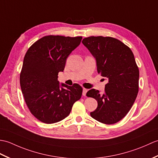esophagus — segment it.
Returning <instances> with one entry per match:
<instances>
[{
    "label": "esophagus",
    "instance_id": "esophagus-1",
    "mask_svg": "<svg viewBox=\"0 0 158 158\" xmlns=\"http://www.w3.org/2000/svg\"><path fill=\"white\" fill-rule=\"evenodd\" d=\"M87 91H88V90H87V89H85V88L83 89V90H82V94H83V96H85V95H86Z\"/></svg>",
    "mask_w": 158,
    "mask_h": 158
}]
</instances>
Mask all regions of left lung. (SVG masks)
<instances>
[{
    "mask_svg": "<svg viewBox=\"0 0 158 158\" xmlns=\"http://www.w3.org/2000/svg\"><path fill=\"white\" fill-rule=\"evenodd\" d=\"M82 43L95 58L98 73L108 81L103 94L94 89L86 93L98 103L91 117L103 124L117 123L128 113L139 92V71L134 55L112 37L90 36Z\"/></svg>",
    "mask_w": 158,
    "mask_h": 158,
    "instance_id": "8db88e82",
    "label": "left lung"
}]
</instances>
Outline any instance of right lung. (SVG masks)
Returning a JSON list of instances; mask_svg holds the SVG:
<instances>
[{
    "label": "right lung",
    "mask_w": 158,
    "mask_h": 158,
    "mask_svg": "<svg viewBox=\"0 0 158 158\" xmlns=\"http://www.w3.org/2000/svg\"><path fill=\"white\" fill-rule=\"evenodd\" d=\"M82 38L46 36L26 52L20 73L21 89L31 114L42 122L53 124L64 120L81 98L82 88L79 85H60L57 78Z\"/></svg>",
    "instance_id": "right-lung-1"
}]
</instances>
